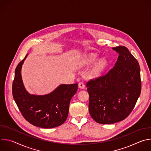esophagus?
<instances>
[{
    "label": "esophagus",
    "mask_w": 151,
    "mask_h": 151,
    "mask_svg": "<svg viewBox=\"0 0 151 151\" xmlns=\"http://www.w3.org/2000/svg\"><path fill=\"white\" fill-rule=\"evenodd\" d=\"M78 87H79V88H81V89H84V88H85V85H84L83 82H79V83H78Z\"/></svg>",
    "instance_id": "obj_1"
}]
</instances>
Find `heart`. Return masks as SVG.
<instances>
[{"label":"heart","instance_id":"b5f03b06","mask_svg":"<svg viewBox=\"0 0 151 151\" xmlns=\"http://www.w3.org/2000/svg\"><path fill=\"white\" fill-rule=\"evenodd\" d=\"M99 60V58L97 55L96 54H91L90 55L86 63L88 64H94L95 63L97 60ZM107 61L105 58L101 59L99 62L96 64V65L93 67V68L90 70L89 73L90 76L92 78H97L100 76L105 71L107 67Z\"/></svg>","mask_w":151,"mask_h":151}]
</instances>
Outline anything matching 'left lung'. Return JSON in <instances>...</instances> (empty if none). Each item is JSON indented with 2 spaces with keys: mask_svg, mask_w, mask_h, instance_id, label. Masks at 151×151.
<instances>
[{
  "mask_svg": "<svg viewBox=\"0 0 151 151\" xmlns=\"http://www.w3.org/2000/svg\"><path fill=\"white\" fill-rule=\"evenodd\" d=\"M112 49L119 54L114 67L107 74L87 83L91 118L101 124H114L132 112L141 93L137 60L124 46Z\"/></svg>",
  "mask_w": 151,
  "mask_h": 151,
  "instance_id": "8db88e82",
  "label": "left lung"
}]
</instances>
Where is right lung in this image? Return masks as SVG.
<instances>
[{
  "label": "right lung",
  "mask_w": 151,
  "mask_h": 151,
  "mask_svg": "<svg viewBox=\"0 0 151 151\" xmlns=\"http://www.w3.org/2000/svg\"><path fill=\"white\" fill-rule=\"evenodd\" d=\"M19 63L12 83L14 99L23 117L32 125L51 128L63 124L66 120L69 103L78 90V83L62 84L50 94L37 96L29 94L21 78V68L27 57Z\"/></svg>",
  "instance_id": "obj_1"
}]
</instances>
